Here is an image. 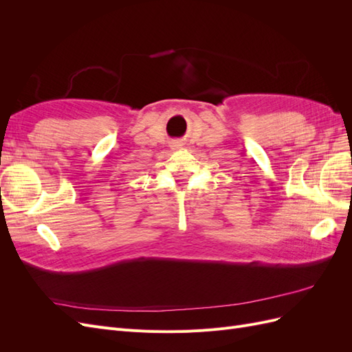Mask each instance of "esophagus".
Here are the masks:
<instances>
[{
    "label": "esophagus",
    "instance_id": "esophagus-1",
    "mask_svg": "<svg viewBox=\"0 0 352 352\" xmlns=\"http://www.w3.org/2000/svg\"><path fill=\"white\" fill-rule=\"evenodd\" d=\"M172 146H173V148H180V144H179V142H175Z\"/></svg>",
    "mask_w": 352,
    "mask_h": 352
}]
</instances>
